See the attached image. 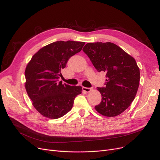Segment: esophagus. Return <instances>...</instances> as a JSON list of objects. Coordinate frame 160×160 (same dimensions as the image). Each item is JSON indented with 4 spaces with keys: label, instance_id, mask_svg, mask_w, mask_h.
I'll use <instances>...</instances> for the list:
<instances>
[{
    "label": "esophagus",
    "instance_id": "esophagus-1",
    "mask_svg": "<svg viewBox=\"0 0 160 160\" xmlns=\"http://www.w3.org/2000/svg\"><path fill=\"white\" fill-rule=\"evenodd\" d=\"M82 90L86 92H90L92 90L91 88H86V87H82Z\"/></svg>",
    "mask_w": 160,
    "mask_h": 160
}]
</instances>
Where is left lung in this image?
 Instances as JSON below:
<instances>
[{
  "mask_svg": "<svg viewBox=\"0 0 160 160\" xmlns=\"http://www.w3.org/2000/svg\"><path fill=\"white\" fill-rule=\"evenodd\" d=\"M98 72H105V87L96 110L107 117L120 115L134 100L140 84V69L135 59L112 42L86 44L83 48Z\"/></svg>",
  "mask_w": 160,
  "mask_h": 160,
  "instance_id": "8db88e82",
  "label": "left lung"
}]
</instances>
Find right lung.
<instances>
[{
    "instance_id": "1",
    "label": "right lung",
    "mask_w": 160,
    "mask_h": 160,
    "mask_svg": "<svg viewBox=\"0 0 160 160\" xmlns=\"http://www.w3.org/2000/svg\"><path fill=\"white\" fill-rule=\"evenodd\" d=\"M83 42L56 41L34 54L25 70V88L32 105L41 115L57 119L73 106L74 98L82 93L80 86L58 82L71 56L80 52Z\"/></svg>"
}]
</instances>
